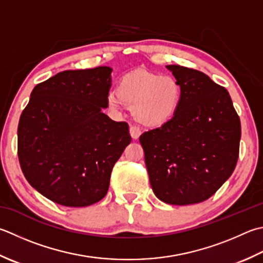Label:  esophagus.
<instances>
[{
  "instance_id": "esophagus-1",
  "label": "esophagus",
  "mask_w": 263,
  "mask_h": 263,
  "mask_svg": "<svg viewBox=\"0 0 263 263\" xmlns=\"http://www.w3.org/2000/svg\"><path fill=\"white\" fill-rule=\"evenodd\" d=\"M141 135V130L138 126H130V136L132 139H138Z\"/></svg>"
}]
</instances>
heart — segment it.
<instances>
[{"label": "heart", "instance_id": "1", "mask_svg": "<svg viewBox=\"0 0 263 263\" xmlns=\"http://www.w3.org/2000/svg\"><path fill=\"white\" fill-rule=\"evenodd\" d=\"M181 98L182 87L176 77L136 70L122 77L117 91L108 93L107 105L112 110L125 105L142 125L158 127L176 116Z\"/></svg>", "mask_w": 263, "mask_h": 263}]
</instances>
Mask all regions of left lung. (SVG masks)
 Masks as SVG:
<instances>
[{
    "mask_svg": "<svg viewBox=\"0 0 263 263\" xmlns=\"http://www.w3.org/2000/svg\"><path fill=\"white\" fill-rule=\"evenodd\" d=\"M166 68L181 84V104L171 121L139 140L154 194L167 204H196L233 174L240 121L228 91L208 75L179 65Z\"/></svg>",
    "mask_w": 263,
    "mask_h": 263,
    "instance_id": "1",
    "label": "left lung"
}]
</instances>
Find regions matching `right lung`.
<instances>
[{"instance_id":"right-lung-1","label":"right lung","mask_w":263,"mask_h":263,"mask_svg":"<svg viewBox=\"0 0 263 263\" xmlns=\"http://www.w3.org/2000/svg\"><path fill=\"white\" fill-rule=\"evenodd\" d=\"M111 68L65 70L34 87L18 125V157L30 186L68 208L99 202L131 142L128 125L102 112Z\"/></svg>"}]
</instances>
